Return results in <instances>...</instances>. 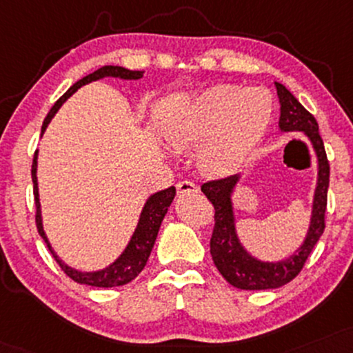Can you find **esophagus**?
<instances>
[{
  "label": "esophagus",
  "instance_id": "obj_1",
  "mask_svg": "<svg viewBox=\"0 0 353 353\" xmlns=\"http://www.w3.org/2000/svg\"><path fill=\"white\" fill-rule=\"evenodd\" d=\"M176 188H177V194H179V195L195 194L199 190V188L194 184L192 181H181V182H177Z\"/></svg>",
  "mask_w": 353,
  "mask_h": 353
}]
</instances>
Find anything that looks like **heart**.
Wrapping results in <instances>:
<instances>
[{"label": "heart", "mask_w": 353, "mask_h": 353, "mask_svg": "<svg viewBox=\"0 0 353 353\" xmlns=\"http://www.w3.org/2000/svg\"><path fill=\"white\" fill-rule=\"evenodd\" d=\"M271 114V95L261 87L217 85L176 110L163 126L174 150L201 146L199 165L205 174L233 171L260 138Z\"/></svg>", "instance_id": "b5f03b06"}]
</instances>
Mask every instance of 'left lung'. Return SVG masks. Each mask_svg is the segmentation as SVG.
Here are the masks:
<instances>
[{"instance_id":"obj_1","label":"left lung","mask_w":353,"mask_h":353,"mask_svg":"<svg viewBox=\"0 0 353 353\" xmlns=\"http://www.w3.org/2000/svg\"><path fill=\"white\" fill-rule=\"evenodd\" d=\"M279 99V130L301 131L307 136L317 156V185L312 201L311 225L303 245L294 254L286 260L261 261L254 258L240 243L235 228L232 194L240 182V174L223 179L209 181L202 184V192L215 209V225L210 239V254L220 274L232 286L239 290H274L284 286L296 278L303 270L305 260L312 248L319 241L325 228L327 189H329V161L324 150V143L319 134V125L316 118L299 103L292 93L283 83L274 82Z\"/></svg>"}]
</instances>
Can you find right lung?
<instances>
[{
	"label": "right lung",
	"instance_id": "1",
	"mask_svg": "<svg viewBox=\"0 0 353 353\" xmlns=\"http://www.w3.org/2000/svg\"><path fill=\"white\" fill-rule=\"evenodd\" d=\"M103 77H114V79H123V80H138L143 77L141 70H128L125 67L118 65H105L101 69L95 70L93 74L87 75V77L80 79L79 82H75L72 87L67 90L63 95L54 103V107L50 108V112L46 117L44 123H42L41 133H44L50 120L54 118V114L57 113V110L62 107V103L69 99L70 95H74L75 92L79 90L82 85H87L90 82H95V80H100ZM37 151L34 152L32 159V184H34V201H36V225L37 232L42 236V240L46 241L48 248L52 253L55 261L59 263L63 273L69 276L70 279H74L75 283L80 284H88V286L95 288H114V286H123V284L133 281V279L141 273L144 266H146L148 258H150L152 246H154L156 236H158L161 222H163L164 215L168 214L169 205L174 201V195H176V188L171 185L169 189L159 190V192L152 194L150 199H148L146 203H144L141 215H139L138 227L131 236L130 243L126 245L125 252H123L120 256L114 260L112 265L107 266V268L100 271H79L75 268H70L69 265H65L61 258L55 254V252L50 246L48 236H46L44 228H42V217H41V202H39V189H37Z\"/></svg>",
	"mask_w": 353,
	"mask_h": 353
}]
</instances>
